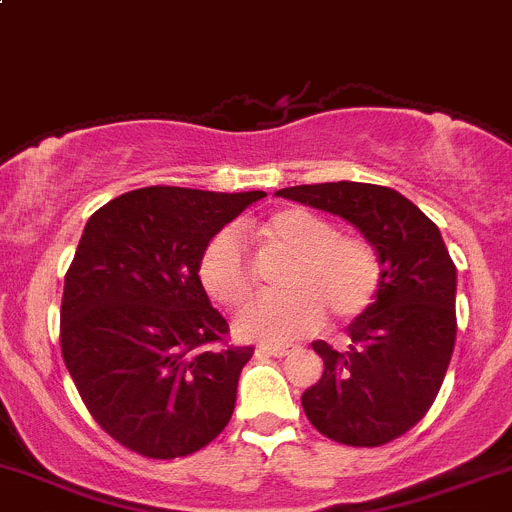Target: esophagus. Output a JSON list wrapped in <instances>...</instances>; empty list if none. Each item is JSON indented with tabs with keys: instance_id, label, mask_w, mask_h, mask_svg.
<instances>
[{
	"instance_id": "obj_1",
	"label": "esophagus",
	"mask_w": 512,
	"mask_h": 512,
	"mask_svg": "<svg viewBox=\"0 0 512 512\" xmlns=\"http://www.w3.org/2000/svg\"><path fill=\"white\" fill-rule=\"evenodd\" d=\"M294 349V344H261L259 352L269 354V357H286V354H291Z\"/></svg>"
}]
</instances>
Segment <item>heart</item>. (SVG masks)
<instances>
[{
    "instance_id": "1",
    "label": "heart",
    "mask_w": 512,
    "mask_h": 512,
    "mask_svg": "<svg viewBox=\"0 0 512 512\" xmlns=\"http://www.w3.org/2000/svg\"><path fill=\"white\" fill-rule=\"evenodd\" d=\"M243 233L284 253L279 271L284 291L243 306L236 332L259 342H291L314 332L321 316L337 324L372 309L382 291L384 266L377 246L359 233L337 231L329 218L306 208H281ZM198 279L221 306L243 304L253 291V266L236 228L213 233L198 256Z\"/></svg>"
}]
</instances>
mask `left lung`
<instances>
[{
    "label": "left lung",
    "mask_w": 512,
    "mask_h": 512,
    "mask_svg": "<svg viewBox=\"0 0 512 512\" xmlns=\"http://www.w3.org/2000/svg\"><path fill=\"white\" fill-rule=\"evenodd\" d=\"M276 193L347 218L382 256V291L349 324L347 352L314 342L324 374L301 394V407L329 440L387 445L427 415L455 349L457 271L440 228L402 193L372 183L339 180Z\"/></svg>",
    "instance_id": "obj_1"
}]
</instances>
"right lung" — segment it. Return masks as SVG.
<instances>
[{"mask_svg": "<svg viewBox=\"0 0 512 512\" xmlns=\"http://www.w3.org/2000/svg\"><path fill=\"white\" fill-rule=\"evenodd\" d=\"M264 196L150 186L87 221L65 274L62 359L92 420L128 450L153 460L193 455L231 420L253 347L228 342L198 256Z\"/></svg>", "mask_w": 512, "mask_h": 512, "instance_id": "right-lung-1", "label": "right lung"}]
</instances>
